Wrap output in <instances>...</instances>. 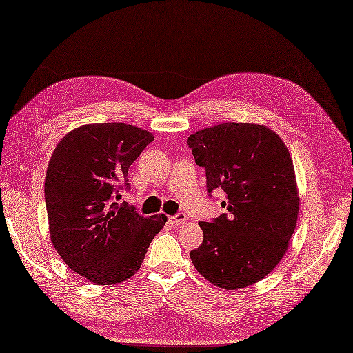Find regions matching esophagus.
<instances>
[{
    "label": "esophagus",
    "instance_id": "1",
    "mask_svg": "<svg viewBox=\"0 0 353 353\" xmlns=\"http://www.w3.org/2000/svg\"><path fill=\"white\" fill-rule=\"evenodd\" d=\"M170 221H171V224H174V226H181V224H183L186 221V215L183 212H179L177 215L170 216Z\"/></svg>",
    "mask_w": 353,
    "mask_h": 353
}]
</instances>
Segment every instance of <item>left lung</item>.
Masks as SVG:
<instances>
[{"instance_id": "1", "label": "left lung", "mask_w": 353, "mask_h": 353, "mask_svg": "<svg viewBox=\"0 0 353 353\" xmlns=\"http://www.w3.org/2000/svg\"><path fill=\"white\" fill-rule=\"evenodd\" d=\"M188 145L206 171L209 196L226 192V214L200 221L203 243L190 256L215 287L259 282L288 249L299 215L294 167L279 134L259 124L224 123L190 134Z\"/></svg>"}]
</instances>
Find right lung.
<instances>
[{
  "instance_id": "add662e5",
  "label": "right lung",
  "mask_w": 353,
  "mask_h": 353,
  "mask_svg": "<svg viewBox=\"0 0 353 353\" xmlns=\"http://www.w3.org/2000/svg\"><path fill=\"white\" fill-rule=\"evenodd\" d=\"M154 137L123 123L85 124L54 148L45 177L51 243L72 272L95 285H112L138 272L163 214L142 216L118 205L129 167Z\"/></svg>"
}]
</instances>
